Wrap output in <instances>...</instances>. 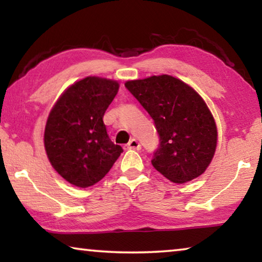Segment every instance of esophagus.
Wrapping results in <instances>:
<instances>
[{"label":"esophagus","mask_w":262,"mask_h":262,"mask_svg":"<svg viewBox=\"0 0 262 262\" xmlns=\"http://www.w3.org/2000/svg\"><path fill=\"white\" fill-rule=\"evenodd\" d=\"M127 147L129 148V149H136V150H140L141 144H140V142L136 139H132L129 141V143L127 144Z\"/></svg>","instance_id":"obj_1"}]
</instances>
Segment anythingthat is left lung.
Wrapping results in <instances>:
<instances>
[{"label":"left lung","instance_id":"left-lung-1","mask_svg":"<svg viewBox=\"0 0 262 262\" xmlns=\"http://www.w3.org/2000/svg\"><path fill=\"white\" fill-rule=\"evenodd\" d=\"M124 86L155 123L160 143L152 167L178 184L201 176L217 147V127L201 95L168 74L127 81Z\"/></svg>","mask_w":262,"mask_h":262}]
</instances>
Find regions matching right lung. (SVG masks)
<instances>
[{
	"instance_id": "right-lung-1",
	"label": "right lung",
	"mask_w": 262,
	"mask_h": 262,
	"mask_svg": "<svg viewBox=\"0 0 262 262\" xmlns=\"http://www.w3.org/2000/svg\"><path fill=\"white\" fill-rule=\"evenodd\" d=\"M118 90L114 80L87 77L70 86L50 112L45 150L69 183L79 188L98 183L123 151L111 141L102 120Z\"/></svg>"
}]
</instances>
